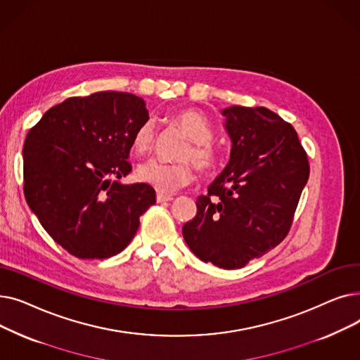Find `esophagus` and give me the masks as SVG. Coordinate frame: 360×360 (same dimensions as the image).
I'll list each match as a JSON object with an SVG mask.
<instances>
[{
    "label": "esophagus",
    "instance_id": "obj_1",
    "mask_svg": "<svg viewBox=\"0 0 360 360\" xmlns=\"http://www.w3.org/2000/svg\"><path fill=\"white\" fill-rule=\"evenodd\" d=\"M156 200H158V202H166V201H172L174 197L172 195H166V194H158Z\"/></svg>",
    "mask_w": 360,
    "mask_h": 360
}]
</instances>
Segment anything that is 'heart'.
<instances>
[{"label":"heart","mask_w":360,"mask_h":360,"mask_svg":"<svg viewBox=\"0 0 360 360\" xmlns=\"http://www.w3.org/2000/svg\"><path fill=\"white\" fill-rule=\"evenodd\" d=\"M172 121L190 137L179 153L181 162L165 163L148 160L139 166L137 178L140 182L153 186L159 193L170 194L186 186L194 179V166L205 175L216 174L223 165V153L213 139V127L210 120L197 109H181L172 115ZM155 125L144 121L134 131L131 147L137 156L148 155L155 146Z\"/></svg>","instance_id":"heart-1"}]
</instances>
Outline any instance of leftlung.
I'll use <instances>...</instances> for the list:
<instances>
[{
  "mask_svg": "<svg viewBox=\"0 0 360 360\" xmlns=\"http://www.w3.org/2000/svg\"><path fill=\"white\" fill-rule=\"evenodd\" d=\"M221 113L231 160L198 197L182 235L200 259L233 270L288 236L309 162L295 128L270 109L231 106Z\"/></svg>",
  "mask_w": 360,
  "mask_h": 360,
  "instance_id": "1",
  "label": "left lung"
}]
</instances>
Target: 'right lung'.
Returning <instances> with one entry per match:
<instances>
[{
	"mask_svg": "<svg viewBox=\"0 0 360 360\" xmlns=\"http://www.w3.org/2000/svg\"><path fill=\"white\" fill-rule=\"evenodd\" d=\"M147 120L146 103L136 94L98 91L52 106L27 132L26 201L68 254L82 259L117 255L156 202L150 185L117 181L131 172L132 134Z\"/></svg>",
	"mask_w": 360,
	"mask_h": 360,
	"instance_id": "right-lung-1",
	"label": "right lung"
}]
</instances>
